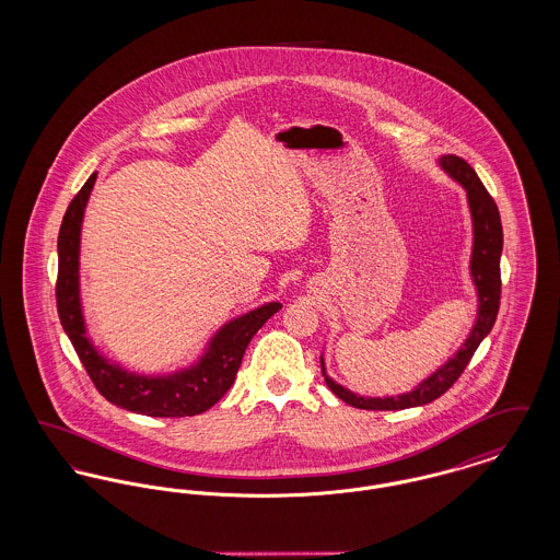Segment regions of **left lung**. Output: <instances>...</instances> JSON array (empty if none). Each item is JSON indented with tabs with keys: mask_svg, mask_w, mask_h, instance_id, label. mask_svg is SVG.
Listing matches in <instances>:
<instances>
[{
	"mask_svg": "<svg viewBox=\"0 0 560 560\" xmlns=\"http://www.w3.org/2000/svg\"><path fill=\"white\" fill-rule=\"evenodd\" d=\"M439 167L455 180L459 187L466 190L468 199V210L472 218V254H470V277L477 290L479 298V308H477V319L468 334V338L457 348V352L447 359L445 365H441L434 373H430L427 380H422L413 390L402 393L397 397H361L354 395L352 390L345 388L342 384L334 382L327 370H325V359L320 354V372L325 377V384L329 390L340 397V399L357 407V409H377V411H397V409H409V407H420L434 399H439L443 393L450 390L453 382L466 370L468 361L472 359L475 350L479 348L480 342L487 338L491 331L498 311H500V292H502V279H500V258H502V247H504V231H502V220L495 201L482 187L477 172L455 155H441L439 158Z\"/></svg>",
	"mask_w": 560,
	"mask_h": 560,
	"instance_id": "left-lung-1",
	"label": "left lung"
}]
</instances>
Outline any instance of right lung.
Wrapping results in <instances>:
<instances>
[{"label":"right lung","instance_id":"add662e5","mask_svg":"<svg viewBox=\"0 0 560 560\" xmlns=\"http://www.w3.org/2000/svg\"><path fill=\"white\" fill-rule=\"evenodd\" d=\"M96 176L98 174L94 172L73 197L58 233L56 306L62 329L80 354L94 386L108 402L153 418H185L203 413L233 386L245 348L256 331L281 308V302H267L224 323L210 338L203 354L183 370L147 375L108 361L88 336L80 292L81 224Z\"/></svg>","mask_w":560,"mask_h":560}]
</instances>
